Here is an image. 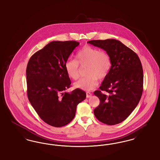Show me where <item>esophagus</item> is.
<instances>
[{"mask_svg": "<svg viewBox=\"0 0 160 160\" xmlns=\"http://www.w3.org/2000/svg\"><path fill=\"white\" fill-rule=\"evenodd\" d=\"M92 95V93L91 92H86V97L87 98H90L91 97V96Z\"/></svg>", "mask_w": 160, "mask_h": 160, "instance_id": "34e87169", "label": "esophagus"}]
</instances>
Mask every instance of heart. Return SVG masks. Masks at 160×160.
I'll return each instance as SVG.
<instances>
[{
  "instance_id": "obj_1",
  "label": "heart",
  "mask_w": 160,
  "mask_h": 160,
  "mask_svg": "<svg viewBox=\"0 0 160 160\" xmlns=\"http://www.w3.org/2000/svg\"><path fill=\"white\" fill-rule=\"evenodd\" d=\"M75 59H68L65 63V68L69 77L77 80L79 77V67L88 65L86 75L74 83V87L83 91H92L98 85V78H106L112 67V60L106 51L86 46L76 54Z\"/></svg>"
}]
</instances>
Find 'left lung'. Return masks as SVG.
Returning a JSON list of instances; mask_svg holds the SVG:
<instances>
[{
    "label": "left lung",
    "instance_id": "8db88e82",
    "mask_svg": "<svg viewBox=\"0 0 160 160\" xmlns=\"http://www.w3.org/2000/svg\"><path fill=\"white\" fill-rule=\"evenodd\" d=\"M88 43L105 50L112 60L109 73L99 90L94 92L100 101L94 114L107 125L119 123L133 112L141 98L143 84L141 62L137 54L118 40H91Z\"/></svg>",
    "mask_w": 160,
    "mask_h": 160
}]
</instances>
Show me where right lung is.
I'll return each mask as SVG.
<instances>
[{"label":"right lung","instance_id":"obj_1","mask_svg":"<svg viewBox=\"0 0 160 160\" xmlns=\"http://www.w3.org/2000/svg\"><path fill=\"white\" fill-rule=\"evenodd\" d=\"M79 42L52 41L32 55L26 68L28 97L40 118L54 127L67 125L74 118L86 92L70 88L65 63Z\"/></svg>","mask_w":160,"mask_h":160}]
</instances>
